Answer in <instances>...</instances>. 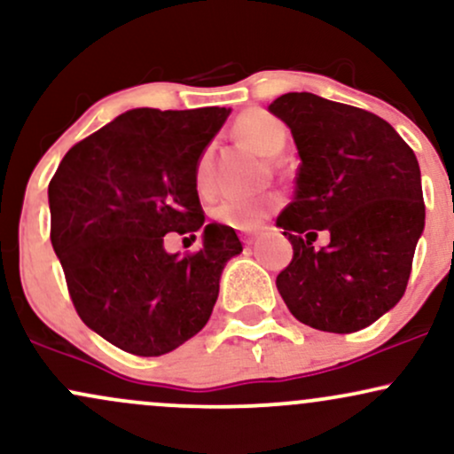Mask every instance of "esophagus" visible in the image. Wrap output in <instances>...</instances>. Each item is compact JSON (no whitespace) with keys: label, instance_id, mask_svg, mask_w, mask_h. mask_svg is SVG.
<instances>
[{"label":"esophagus","instance_id":"1","mask_svg":"<svg viewBox=\"0 0 454 454\" xmlns=\"http://www.w3.org/2000/svg\"><path fill=\"white\" fill-rule=\"evenodd\" d=\"M241 239H243L245 245H252L254 241H256V232H243Z\"/></svg>","mask_w":454,"mask_h":454}]
</instances>
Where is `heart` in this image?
Listing matches in <instances>:
<instances>
[{"mask_svg": "<svg viewBox=\"0 0 454 454\" xmlns=\"http://www.w3.org/2000/svg\"><path fill=\"white\" fill-rule=\"evenodd\" d=\"M234 134L252 145L262 155H275L286 145V128L278 117L262 111V108H249L243 111L234 121ZM194 187L200 196H209L215 190V173H213V145H207L198 153L194 164ZM279 207V196H258L241 198L226 196L211 209L213 220L234 231H256L267 217Z\"/></svg>", "mask_w": 454, "mask_h": 454, "instance_id": "obj_1", "label": "heart"}]
</instances>
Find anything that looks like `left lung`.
<instances>
[{
    "instance_id": "8db88e82",
    "label": "left lung",
    "mask_w": 454,
    "mask_h": 454,
    "mask_svg": "<svg viewBox=\"0 0 454 454\" xmlns=\"http://www.w3.org/2000/svg\"><path fill=\"white\" fill-rule=\"evenodd\" d=\"M293 132L301 155L294 200L278 226L293 260L278 275L290 314L326 333H354L399 303L425 228L414 151L378 114L286 93L269 106ZM332 234L313 247L317 232Z\"/></svg>"
}]
</instances>
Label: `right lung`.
<instances>
[{
    "mask_svg": "<svg viewBox=\"0 0 454 454\" xmlns=\"http://www.w3.org/2000/svg\"><path fill=\"white\" fill-rule=\"evenodd\" d=\"M226 108H134L76 143L49 184L51 243L76 314L137 356H161L209 322L223 264L243 252L237 232L205 223L194 187L198 153ZM203 231L179 259L168 231Z\"/></svg>",
    "mask_w": 454,
    "mask_h": 454,
    "instance_id": "1",
    "label": "right lung"
}]
</instances>
